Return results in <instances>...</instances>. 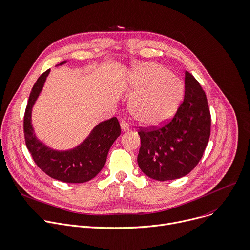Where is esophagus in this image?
<instances>
[{
	"label": "esophagus",
	"instance_id": "34e87169",
	"mask_svg": "<svg viewBox=\"0 0 250 250\" xmlns=\"http://www.w3.org/2000/svg\"><path fill=\"white\" fill-rule=\"evenodd\" d=\"M121 128H122L123 131H126V130H128L129 125H128V124H127L126 122L122 121V122H121Z\"/></svg>",
	"mask_w": 250,
	"mask_h": 250
}]
</instances>
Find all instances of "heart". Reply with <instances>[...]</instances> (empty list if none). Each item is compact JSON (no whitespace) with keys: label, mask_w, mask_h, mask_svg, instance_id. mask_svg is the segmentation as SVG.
Returning <instances> with one entry per match:
<instances>
[{"label":"heart","mask_w":250,"mask_h":250,"mask_svg":"<svg viewBox=\"0 0 250 250\" xmlns=\"http://www.w3.org/2000/svg\"><path fill=\"white\" fill-rule=\"evenodd\" d=\"M124 86L134 95L128 109L138 123L161 126L171 121L184 96V83L163 65L147 62L132 70Z\"/></svg>","instance_id":"heart-1"}]
</instances>
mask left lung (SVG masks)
Here are the masks:
<instances>
[{
  "label": "left lung",
  "mask_w": 250,
  "mask_h": 250,
  "mask_svg": "<svg viewBox=\"0 0 250 250\" xmlns=\"http://www.w3.org/2000/svg\"><path fill=\"white\" fill-rule=\"evenodd\" d=\"M210 127L206 94L194 76L186 71L184 102L174 119L162 128L139 132L140 169L146 176L157 181L186 176L203 156Z\"/></svg>",
  "instance_id": "1"
}]
</instances>
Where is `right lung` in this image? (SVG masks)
I'll return each mask as SVG.
<instances>
[{
  "label": "right lung",
  "mask_w": 250,
  "mask_h": 250,
  "mask_svg": "<svg viewBox=\"0 0 250 250\" xmlns=\"http://www.w3.org/2000/svg\"><path fill=\"white\" fill-rule=\"evenodd\" d=\"M64 60L57 66L67 63ZM50 69L36 81L29 96L24 116L25 141L38 167L51 178L65 183H85L93 179L104 167L109 148L121 135L116 118L97 124L89 135L69 149H55L38 139L32 125V111L43 90Z\"/></svg>",
  "instance_id": "1"
}]
</instances>
